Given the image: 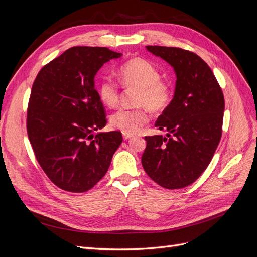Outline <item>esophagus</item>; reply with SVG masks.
Returning a JSON list of instances; mask_svg holds the SVG:
<instances>
[{"instance_id":"1","label":"esophagus","mask_w":257,"mask_h":257,"mask_svg":"<svg viewBox=\"0 0 257 257\" xmlns=\"http://www.w3.org/2000/svg\"><path fill=\"white\" fill-rule=\"evenodd\" d=\"M132 137V135H126V134H123V138L124 141H127V139H130Z\"/></svg>"}]
</instances>
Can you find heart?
Here are the masks:
<instances>
[{
    "instance_id": "b5f03b06",
    "label": "heart",
    "mask_w": 257,
    "mask_h": 257,
    "mask_svg": "<svg viewBox=\"0 0 257 257\" xmlns=\"http://www.w3.org/2000/svg\"><path fill=\"white\" fill-rule=\"evenodd\" d=\"M124 87L138 89L135 103L137 108H122L110 118V125L123 134H137L149 121L147 108L151 112L164 111L173 99V88L167 81L161 79L159 68L145 59H132L122 64L118 71ZM102 102L114 107L119 103V85L110 78H104L98 85Z\"/></svg>"
}]
</instances>
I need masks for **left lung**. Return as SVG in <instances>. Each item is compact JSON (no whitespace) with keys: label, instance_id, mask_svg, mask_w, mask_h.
<instances>
[{"label":"left lung","instance_id":"obj_1","mask_svg":"<svg viewBox=\"0 0 257 257\" xmlns=\"http://www.w3.org/2000/svg\"><path fill=\"white\" fill-rule=\"evenodd\" d=\"M146 48L174 67L177 81L173 100L155 122L167 134L145 137L142 164L162 188L182 189L205 172L220 144L224 95L211 68L196 53L163 46Z\"/></svg>","mask_w":257,"mask_h":257}]
</instances>
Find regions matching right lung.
<instances>
[{
	"mask_svg": "<svg viewBox=\"0 0 257 257\" xmlns=\"http://www.w3.org/2000/svg\"><path fill=\"white\" fill-rule=\"evenodd\" d=\"M121 56L106 47H72L46 64L33 82L29 141L44 173L62 190H91L123 141L118 131L93 135L107 123L94 77L104 63Z\"/></svg>",
	"mask_w": 257,
	"mask_h": 257,
	"instance_id": "add662e5",
	"label": "right lung"
}]
</instances>
